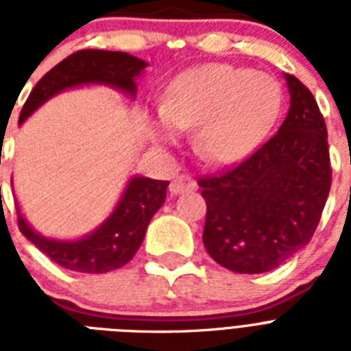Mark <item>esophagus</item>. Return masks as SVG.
Returning <instances> with one entry per match:
<instances>
[{
  "label": "esophagus",
  "mask_w": 351,
  "mask_h": 351,
  "mask_svg": "<svg viewBox=\"0 0 351 351\" xmlns=\"http://www.w3.org/2000/svg\"><path fill=\"white\" fill-rule=\"evenodd\" d=\"M195 189H197V182L193 180V176H189V175L176 176L175 180L171 182V186H169L171 195H182V193L195 191Z\"/></svg>",
  "instance_id": "1"
}]
</instances>
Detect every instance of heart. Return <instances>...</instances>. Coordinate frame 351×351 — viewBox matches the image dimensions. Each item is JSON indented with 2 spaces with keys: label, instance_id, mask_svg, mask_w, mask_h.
Returning a JSON list of instances; mask_svg holds the SVG:
<instances>
[{
  "label": "heart",
  "instance_id": "b5f03b06",
  "mask_svg": "<svg viewBox=\"0 0 351 351\" xmlns=\"http://www.w3.org/2000/svg\"><path fill=\"white\" fill-rule=\"evenodd\" d=\"M282 90L271 76L226 63L189 69L167 87L151 134L175 143L197 127L195 149L215 164H234L258 147L277 120Z\"/></svg>",
  "mask_w": 351,
  "mask_h": 351
}]
</instances>
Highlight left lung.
<instances>
[{
  "mask_svg": "<svg viewBox=\"0 0 351 351\" xmlns=\"http://www.w3.org/2000/svg\"><path fill=\"white\" fill-rule=\"evenodd\" d=\"M289 111L273 138L234 169L202 178L204 245L234 273L271 271L304 247L332 186L326 123L308 87L284 74Z\"/></svg>",
  "mask_w": 351,
  "mask_h": 351,
  "instance_id": "8db88e82",
  "label": "left lung"
}]
</instances>
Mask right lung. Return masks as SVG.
<instances>
[{"label": "right lung", "instance_id": "obj_1", "mask_svg": "<svg viewBox=\"0 0 351 351\" xmlns=\"http://www.w3.org/2000/svg\"><path fill=\"white\" fill-rule=\"evenodd\" d=\"M147 65V62L127 52L95 49L74 52L36 84L21 109L19 125L45 101L76 87L106 85L134 100L136 80ZM167 186V180H153L142 175L131 176L112 213L96 230L80 239L43 237L25 220L18 206L19 230L36 247L65 269L80 273L112 271L125 266L142 245L149 222L164 206Z\"/></svg>", "mask_w": 351, "mask_h": 351}]
</instances>
